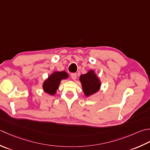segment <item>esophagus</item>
I'll return each mask as SVG.
<instances>
[{
	"label": "esophagus",
	"mask_w": 150,
	"mask_h": 150,
	"mask_svg": "<svg viewBox=\"0 0 150 150\" xmlns=\"http://www.w3.org/2000/svg\"><path fill=\"white\" fill-rule=\"evenodd\" d=\"M71 76L72 79H74H74H76V78H77V74H76V73H72V74H71Z\"/></svg>",
	"instance_id": "esophagus-1"
}]
</instances>
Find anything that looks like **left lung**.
<instances>
[{
	"instance_id": "obj_1",
	"label": "left lung",
	"mask_w": 150,
	"mask_h": 150,
	"mask_svg": "<svg viewBox=\"0 0 150 150\" xmlns=\"http://www.w3.org/2000/svg\"><path fill=\"white\" fill-rule=\"evenodd\" d=\"M82 87L86 96L96 93L100 87V82L94 71H91L85 74H82L79 77Z\"/></svg>"
}]
</instances>
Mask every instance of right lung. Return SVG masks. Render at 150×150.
Here are the masks:
<instances>
[{"label": "right lung", "instance_id": "1", "mask_svg": "<svg viewBox=\"0 0 150 150\" xmlns=\"http://www.w3.org/2000/svg\"><path fill=\"white\" fill-rule=\"evenodd\" d=\"M68 74L65 71L55 72L51 74L43 83V89L46 93L53 95L56 92L62 79H66Z\"/></svg>", "mask_w": 150, "mask_h": 150}]
</instances>
